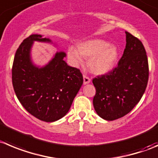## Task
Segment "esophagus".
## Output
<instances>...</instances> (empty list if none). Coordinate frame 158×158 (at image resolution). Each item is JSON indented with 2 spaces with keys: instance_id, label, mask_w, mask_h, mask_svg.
<instances>
[{
  "instance_id": "1",
  "label": "esophagus",
  "mask_w": 158,
  "mask_h": 158,
  "mask_svg": "<svg viewBox=\"0 0 158 158\" xmlns=\"http://www.w3.org/2000/svg\"><path fill=\"white\" fill-rule=\"evenodd\" d=\"M90 81H91V78L87 76V75H84V84L86 85V84L90 83Z\"/></svg>"
}]
</instances>
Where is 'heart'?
Instances as JSON below:
<instances>
[{
    "mask_svg": "<svg viewBox=\"0 0 158 158\" xmlns=\"http://www.w3.org/2000/svg\"><path fill=\"white\" fill-rule=\"evenodd\" d=\"M118 49L104 40L96 39L78 43L77 49L70 47L68 56L76 65L82 63V58L88 60V67L94 73L102 74L109 72L118 58Z\"/></svg>",
    "mask_w": 158,
    "mask_h": 158,
    "instance_id": "heart-1",
    "label": "heart"
}]
</instances>
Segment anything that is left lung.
<instances>
[{"mask_svg": "<svg viewBox=\"0 0 158 158\" xmlns=\"http://www.w3.org/2000/svg\"><path fill=\"white\" fill-rule=\"evenodd\" d=\"M123 56L112 70L92 80L96 93L93 105L100 117L108 121L128 114L139 102L149 78L147 52L140 40L126 31Z\"/></svg>", "mask_w": 158, "mask_h": 158, "instance_id": "obj_1", "label": "left lung"}]
</instances>
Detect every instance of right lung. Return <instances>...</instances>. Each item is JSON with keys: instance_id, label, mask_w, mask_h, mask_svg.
<instances>
[{"instance_id": "obj_1", "label": "right lung", "mask_w": 158, "mask_h": 158, "mask_svg": "<svg viewBox=\"0 0 158 158\" xmlns=\"http://www.w3.org/2000/svg\"><path fill=\"white\" fill-rule=\"evenodd\" d=\"M34 41L50 40L33 34L21 43L13 62V88L20 103L31 115L51 123L68 112L83 84V75L79 69L67 65L64 52H56L46 67H35L30 60Z\"/></svg>"}]
</instances>
